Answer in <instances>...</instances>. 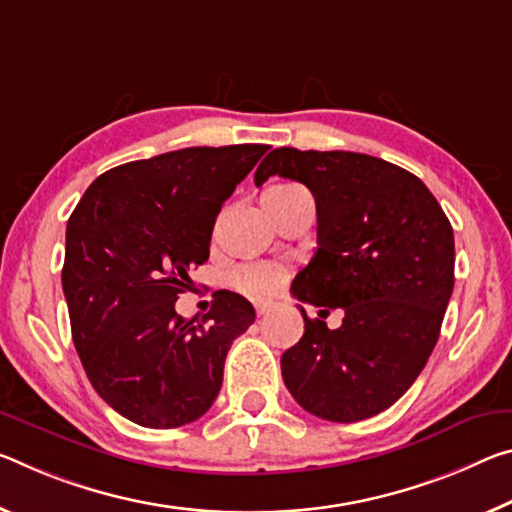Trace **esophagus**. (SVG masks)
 Masks as SVG:
<instances>
[{
	"label": "esophagus",
	"instance_id": "esophagus-1",
	"mask_svg": "<svg viewBox=\"0 0 512 512\" xmlns=\"http://www.w3.org/2000/svg\"><path fill=\"white\" fill-rule=\"evenodd\" d=\"M255 310H257V314H259V316H266V314L271 312V305H269V303H257V305H255Z\"/></svg>",
	"mask_w": 512,
	"mask_h": 512
}]
</instances>
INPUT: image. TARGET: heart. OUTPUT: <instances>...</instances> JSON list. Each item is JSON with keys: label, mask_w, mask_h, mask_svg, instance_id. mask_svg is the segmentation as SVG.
<instances>
[{"label": "heart", "mask_w": 512, "mask_h": 512, "mask_svg": "<svg viewBox=\"0 0 512 512\" xmlns=\"http://www.w3.org/2000/svg\"><path fill=\"white\" fill-rule=\"evenodd\" d=\"M289 189H298V186L296 184H275V186H271V189H266L264 193H280V191H289ZM282 280H285V271H282L278 264H250L234 273V285H237V289H241L243 294L255 296V298L271 296L273 291L282 285Z\"/></svg>", "instance_id": "heart-1"}]
</instances>
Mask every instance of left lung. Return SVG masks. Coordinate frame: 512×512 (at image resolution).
Returning a JSON list of instances; mask_svg holds the SVG:
<instances>
[{"label":"left lung","instance_id":"left-lung-1","mask_svg":"<svg viewBox=\"0 0 512 512\" xmlns=\"http://www.w3.org/2000/svg\"><path fill=\"white\" fill-rule=\"evenodd\" d=\"M271 175L303 182L316 202L319 248L291 294L344 310L330 330L300 307L305 332L282 353V380L314 417L369 419L431 358L453 291V227L417 175L369 154L275 148L255 184Z\"/></svg>","mask_w":512,"mask_h":512}]
</instances>
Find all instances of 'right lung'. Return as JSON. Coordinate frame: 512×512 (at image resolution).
<instances>
[{
	"mask_svg": "<svg viewBox=\"0 0 512 512\" xmlns=\"http://www.w3.org/2000/svg\"><path fill=\"white\" fill-rule=\"evenodd\" d=\"M269 145L184 148L129 161L88 186L66 227L63 294L72 342L95 392L145 428L191 424L212 408L234 339L255 310L216 291L202 321L175 300L209 259L223 202Z\"/></svg>",
	"mask_w": 512,
	"mask_h": 512,
	"instance_id": "obj_1",
	"label": "right lung"
}]
</instances>
